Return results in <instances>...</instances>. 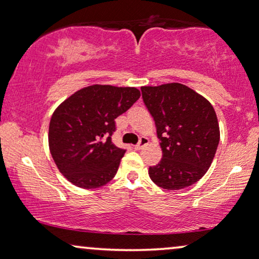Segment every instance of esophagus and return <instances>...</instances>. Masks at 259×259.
<instances>
[{
	"instance_id": "obj_1",
	"label": "esophagus",
	"mask_w": 259,
	"mask_h": 259,
	"mask_svg": "<svg viewBox=\"0 0 259 259\" xmlns=\"http://www.w3.org/2000/svg\"><path fill=\"white\" fill-rule=\"evenodd\" d=\"M148 142H149V141H148L147 137H141L140 141H139V143L135 144V149H136V150L142 149V148H143L144 146H147Z\"/></svg>"
}]
</instances>
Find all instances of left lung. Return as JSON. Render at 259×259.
I'll use <instances>...</instances> for the list:
<instances>
[{"label":"left lung","instance_id":"obj_1","mask_svg":"<svg viewBox=\"0 0 259 259\" xmlns=\"http://www.w3.org/2000/svg\"><path fill=\"white\" fill-rule=\"evenodd\" d=\"M156 124L162 160L149 167V177L163 189L194 185L208 170L220 133L215 111L207 99L179 82L141 88Z\"/></svg>","mask_w":259,"mask_h":259}]
</instances>
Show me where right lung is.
<instances>
[{"label": "right lung", "mask_w": 259, "mask_h": 259, "mask_svg": "<svg viewBox=\"0 0 259 259\" xmlns=\"http://www.w3.org/2000/svg\"><path fill=\"white\" fill-rule=\"evenodd\" d=\"M141 97L135 88L92 85L55 110L48 130L52 157L60 173L80 188H98L118 170L125 149L116 147V118Z\"/></svg>", "instance_id": "obj_1"}]
</instances>
